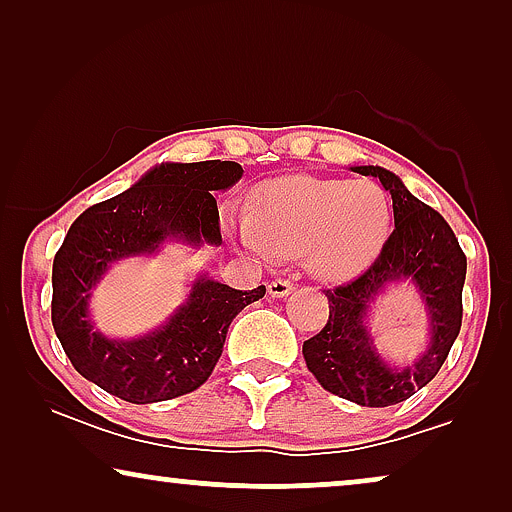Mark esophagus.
<instances>
[{"label": "esophagus", "instance_id": "1", "mask_svg": "<svg viewBox=\"0 0 512 512\" xmlns=\"http://www.w3.org/2000/svg\"><path fill=\"white\" fill-rule=\"evenodd\" d=\"M293 289H296V286H293V282H289V279H275V282L268 284V293L272 298L289 296Z\"/></svg>", "mask_w": 512, "mask_h": 512}]
</instances>
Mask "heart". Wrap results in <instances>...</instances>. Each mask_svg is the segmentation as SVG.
Masks as SVG:
<instances>
[{"label":"heart","instance_id":"heart-1","mask_svg":"<svg viewBox=\"0 0 512 512\" xmlns=\"http://www.w3.org/2000/svg\"><path fill=\"white\" fill-rule=\"evenodd\" d=\"M228 233L251 256H303L307 270L342 282L380 254L391 226V202L370 179H319L293 174L254 191L251 214L226 216Z\"/></svg>","mask_w":512,"mask_h":512}]
</instances>
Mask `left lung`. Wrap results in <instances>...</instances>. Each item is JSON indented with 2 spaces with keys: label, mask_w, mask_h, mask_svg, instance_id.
<instances>
[{
  "label": "left lung",
  "mask_w": 512,
  "mask_h": 512,
  "mask_svg": "<svg viewBox=\"0 0 512 512\" xmlns=\"http://www.w3.org/2000/svg\"><path fill=\"white\" fill-rule=\"evenodd\" d=\"M380 179L394 200V233L359 279L326 291L328 321L305 340L310 373L331 394L366 408H387L410 398L438 375L461 328L466 256L436 209L412 195L394 172L377 165L352 167ZM410 281L430 317V345L415 364L398 369L384 362L367 331V312L389 283Z\"/></svg>",
  "instance_id": "obj_1"
}]
</instances>
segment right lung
<instances>
[{
  "instance_id": "1",
  "label": "right lung",
  "mask_w": 512,
  "mask_h": 512,
  "mask_svg": "<svg viewBox=\"0 0 512 512\" xmlns=\"http://www.w3.org/2000/svg\"><path fill=\"white\" fill-rule=\"evenodd\" d=\"M233 160L160 163L135 186L88 207L67 230L53 261L51 319L62 349L81 373L128 403H158L207 382L223 352L230 321L265 296L200 275L186 303L139 338H107L90 319V296L111 265L153 256L165 242L221 244L216 191L242 179Z\"/></svg>"
}]
</instances>
